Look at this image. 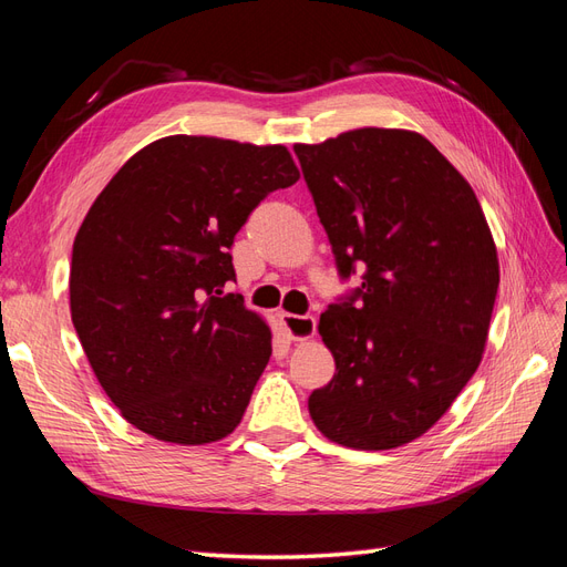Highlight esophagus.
Returning <instances> with one entry per match:
<instances>
[{
	"label": "esophagus",
	"mask_w": 567,
	"mask_h": 567,
	"mask_svg": "<svg viewBox=\"0 0 567 567\" xmlns=\"http://www.w3.org/2000/svg\"><path fill=\"white\" fill-rule=\"evenodd\" d=\"M282 326L287 330V337L295 342H306V339L316 337V318L313 316H292L282 313Z\"/></svg>",
	"instance_id": "1"
}]
</instances>
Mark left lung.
Returning <instances> with one entry per match:
<instances>
[{
    "label": "left lung",
    "instance_id": "obj_1",
    "mask_svg": "<svg viewBox=\"0 0 567 567\" xmlns=\"http://www.w3.org/2000/svg\"><path fill=\"white\" fill-rule=\"evenodd\" d=\"M342 278L361 287L320 316L334 378L309 396L316 427L361 451L425 434L475 375L498 289L487 218L430 140L359 127L295 144Z\"/></svg>",
    "mask_w": 567,
    "mask_h": 567
}]
</instances>
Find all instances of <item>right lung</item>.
Wrapping results in <instances>:
<instances>
[{
  "instance_id": "right-lung-1",
  "label": "right lung",
  "mask_w": 567,
  "mask_h": 567,
  "mask_svg": "<svg viewBox=\"0 0 567 567\" xmlns=\"http://www.w3.org/2000/svg\"><path fill=\"white\" fill-rule=\"evenodd\" d=\"M299 181L282 144L171 135L140 150L73 241L71 318L102 390L154 440L228 436L270 359V328L241 297L230 247L270 192Z\"/></svg>"
}]
</instances>
